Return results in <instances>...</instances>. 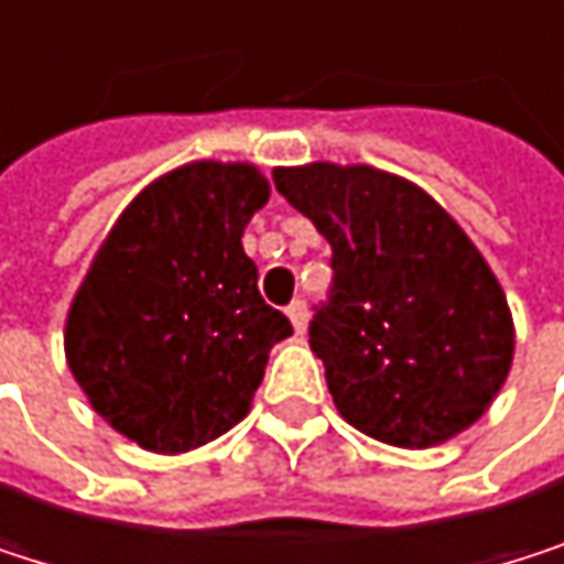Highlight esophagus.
I'll list each match as a JSON object with an SVG mask.
<instances>
[{"mask_svg": "<svg viewBox=\"0 0 564 564\" xmlns=\"http://www.w3.org/2000/svg\"><path fill=\"white\" fill-rule=\"evenodd\" d=\"M288 317H291L294 330L304 337V334H307V304H304V301H294V304L288 307Z\"/></svg>", "mask_w": 564, "mask_h": 564, "instance_id": "obj_1", "label": "esophagus"}]
</instances>
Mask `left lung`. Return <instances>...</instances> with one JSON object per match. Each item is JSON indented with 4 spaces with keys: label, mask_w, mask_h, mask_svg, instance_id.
<instances>
[{
    "label": "left lung",
    "mask_w": 564,
    "mask_h": 564,
    "mask_svg": "<svg viewBox=\"0 0 564 564\" xmlns=\"http://www.w3.org/2000/svg\"><path fill=\"white\" fill-rule=\"evenodd\" d=\"M273 184L334 250V297L311 324L340 416L397 449L469 430L499 397L516 324L489 260L420 184L311 161Z\"/></svg>",
    "instance_id": "left-lung-1"
}]
</instances>
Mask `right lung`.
<instances>
[{
    "mask_svg": "<svg viewBox=\"0 0 564 564\" xmlns=\"http://www.w3.org/2000/svg\"><path fill=\"white\" fill-rule=\"evenodd\" d=\"M270 200L250 161H187L118 214L65 314V360L91 410L158 456L234 430L291 321L257 294L243 227Z\"/></svg>",
    "mask_w": 564,
    "mask_h": 564,
    "instance_id": "obj_1",
    "label": "right lung"
}]
</instances>
